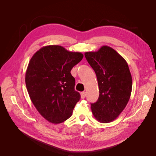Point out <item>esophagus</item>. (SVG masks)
<instances>
[{"label": "esophagus", "instance_id": "1", "mask_svg": "<svg viewBox=\"0 0 156 156\" xmlns=\"http://www.w3.org/2000/svg\"><path fill=\"white\" fill-rule=\"evenodd\" d=\"M86 96V92H83L81 93V98L82 99H84Z\"/></svg>", "mask_w": 156, "mask_h": 156}]
</instances>
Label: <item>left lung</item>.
Segmentation results:
<instances>
[{
	"mask_svg": "<svg viewBox=\"0 0 156 156\" xmlns=\"http://www.w3.org/2000/svg\"><path fill=\"white\" fill-rule=\"evenodd\" d=\"M84 56L96 74L100 96L91 103L95 119L101 123L115 120L129 101L132 77L126 60L110 47L103 45L98 51Z\"/></svg>",
	"mask_w": 156,
	"mask_h": 156,
	"instance_id": "1",
	"label": "left lung"
}]
</instances>
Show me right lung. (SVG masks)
<instances>
[{"label": "right lung", "mask_w": 156, "mask_h": 156, "mask_svg": "<svg viewBox=\"0 0 156 156\" xmlns=\"http://www.w3.org/2000/svg\"><path fill=\"white\" fill-rule=\"evenodd\" d=\"M83 58L60 45H47L32 56L25 74L30 100L37 111L51 123H62L72 116L79 101L70 72Z\"/></svg>", "instance_id": "obj_1"}]
</instances>
